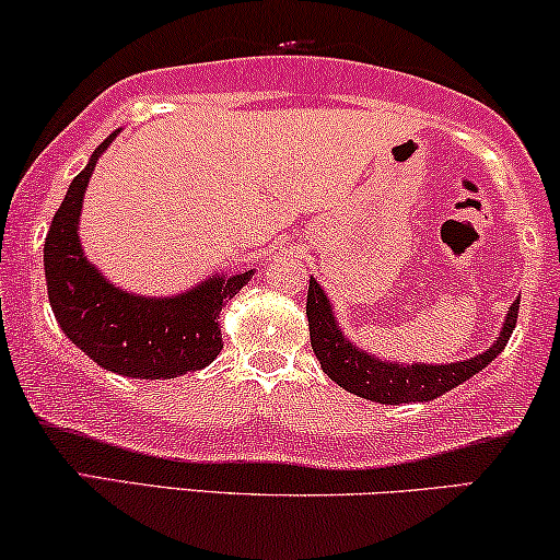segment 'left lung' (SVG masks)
<instances>
[{"label":"left lung","instance_id":"8db88e82","mask_svg":"<svg viewBox=\"0 0 560 560\" xmlns=\"http://www.w3.org/2000/svg\"><path fill=\"white\" fill-rule=\"evenodd\" d=\"M520 298L510 305L500 336L487 351L477 357L462 359L451 364H402L389 362L359 349L354 341L343 336L339 320H336L334 305L328 301L326 290L318 285L316 278H311L308 285V303H305V316H308L311 347L313 354L320 362L328 377L336 385L354 393L364 400L382 402V405H400V402H428L441 397L448 389H454L474 374L485 370L502 349L508 347L512 331L517 324Z\"/></svg>","mask_w":560,"mask_h":560}]
</instances>
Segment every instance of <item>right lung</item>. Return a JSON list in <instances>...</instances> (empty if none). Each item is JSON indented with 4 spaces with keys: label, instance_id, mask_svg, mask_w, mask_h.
Instances as JSON below:
<instances>
[{
    "label": "right lung",
    "instance_id": "add662e5",
    "mask_svg": "<svg viewBox=\"0 0 560 560\" xmlns=\"http://www.w3.org/2000/svg\"><path fill=\"white\" fill-rule=\"evenodd\" d=\"M121 129L106 137L75 175L45 236L43 262L50 308L68 339L106 372L132 380H173L203 370L219 357V313L255 270L213 272L186 293L155 298L129 293L104 278L83 255L79 219L89 178Z\"/></svg>",
    "mask_w": 560,
    "mask_h": 560
}]
</instances>
